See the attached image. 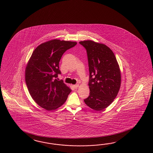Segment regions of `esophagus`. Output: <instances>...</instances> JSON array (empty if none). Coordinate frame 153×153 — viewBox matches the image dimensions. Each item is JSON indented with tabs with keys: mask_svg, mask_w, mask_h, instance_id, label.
I'll return each mask as SVG.
<instances>
[{
	"mask_svg": "<svg viewBox=\"0 0 153 153\" xmlns=\"http://www.w3.org/2000/svg\"><path fill=\"white\" fill-rule=\"evenodd\" d=\"M79 84H76V85H74V87L75 88H79Z\"/></svg>",
	"mask_w": 153,
	"mask_h": 153,
	"instance_id": "34e87169",
	"label": "esophagus"
}]
</instances>
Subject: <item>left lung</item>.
Wrapping results in <instances>:
<instances>
[{"mask_svg":"<svg viewBox=\"0 0 153 153\" xmlns=\"http://www.w3.org/2000/svg\"><path fill=\"white\" fill-rule=\"evenodd\" d=\"M79 43L86 50L90 74V95L84 102L91 109L102 111L113 102L120 90L119 65L113 52L107 45L91 40Z\"/></svg>","mask_w":153,"mask_h":153,"instance_id":"8db88e82","label":"left lung"}]
</instances>
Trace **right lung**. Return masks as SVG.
Segmentation results:
<instances>
[{"instance_id":"obj_1","label":"right lung","mask_w":153,"mask_h":153,"mask_svg":"<svg viewBox=\"0 0 153 153\" xmlns=\"http://www.w3.org/2000/svg\"><path fill=\"white\" fill-rule=\"evenodd\" d=\"M76 42L54 39L42 43L33 51L25 71V80L34 101L47 111L62 106L71 90L62 80L59 63L65 51L74 47Z\"/></svg>"}]
</instances>
